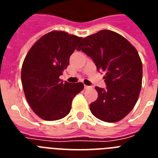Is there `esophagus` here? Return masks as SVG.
<instances>
[{"instance_id": "obj_1", "label": "esophagus", "mask_w": 158, "mask_h": 158, "mask_svg": "<svg viewBox=\"0 0 158 158\" xmlns=\"http://www.w3.org/2000/svg\"><path fill=\"white\" fill-rule=\"evenodd\" d=\"M84 88H85V89H90V86H89V85H85V86H84Z\"/></svg>"}]
</instances>
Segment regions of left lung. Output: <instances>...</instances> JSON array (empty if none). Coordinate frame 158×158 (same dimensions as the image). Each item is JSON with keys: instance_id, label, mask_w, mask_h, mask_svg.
Listing matches in <instances>:
<instances>
[{"instance_id": "left-lung-1", "label": "left lung", "mask_w": 158, "mask_h": 158, "mask_svg": "<svg viewBox=\"0 0 158 158\" xmlns=\"http://www.w3.org/2000/svg\"><path fill=\"white\" fill-rule=\"evenodd\" d=\"M77 50L93 59L97 70L105 73L107 86L96 87L98 98L89 106L92 114L104 122L121 120L135 107L142 87V64L137 50L110 30L87 36Z\"/></svg>"}]
</instances>
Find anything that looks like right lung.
<instances>
[{"instance_id": "1", "label": "right lung", "mask_w": 158, "mask_h": 158, "mask_svg": "<svg viewBox=\"0 0 158 158\" xmlns=\"http://www.w3.org/2000/svg\"><path fill=\"white\" fill-rule=\"evenodd\" d=\"M81 40L66 32L51 31L40 38L25 57L21 70L25 97L33 111L44 120L66 116L73 99L83 90V83H63L59 78Z\"/></svg>"}]
</instances>
